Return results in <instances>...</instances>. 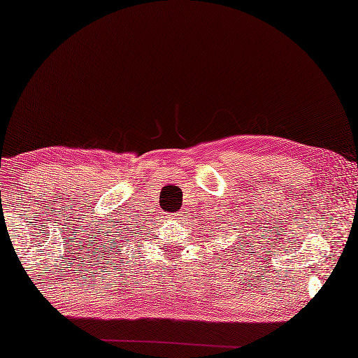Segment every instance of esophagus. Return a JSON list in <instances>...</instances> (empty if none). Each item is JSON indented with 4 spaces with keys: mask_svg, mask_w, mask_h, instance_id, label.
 I'll return each instance as SVG.
<instances>
[{
    "mask_svg": "<svg viewBox=\"0 0 358 358\" xmlns=\"http://www.w3.org/2000/svg\"><path fill=\"white\" fill-rule=\"evenodd\" d=\"M178 215H180V214H171V218H173V220H175V218H177Z\"/></svg>",
    "mask_w": 358,
    "mask_h": 358,
    "instance_id": "obj_1",
    "label": "esophagus"
}]
</instances>
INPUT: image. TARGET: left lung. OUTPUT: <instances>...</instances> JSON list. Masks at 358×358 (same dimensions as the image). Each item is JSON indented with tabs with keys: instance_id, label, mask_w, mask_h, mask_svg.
<instances>
[{
	"instance_id": "left-lung-1",
	"label": "left lung",
	"mask_w": 358,
	"mask_h": 358,
	"mask_svg": "<svg viewBox=\"0 0 358 358\" xmlns=\"http://www.w3.org/2000/svg\"><path fill=\"white\" fill-rule=\"evenodd\" d=\"M238 238H241V237H238ZM237 254H238V252H237Z\"/></svg>"
}]
</instances>
